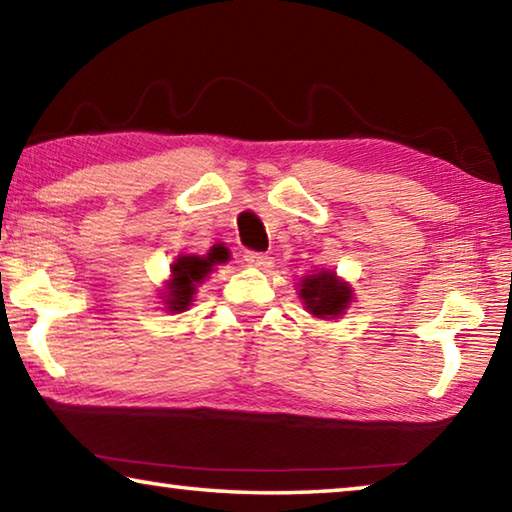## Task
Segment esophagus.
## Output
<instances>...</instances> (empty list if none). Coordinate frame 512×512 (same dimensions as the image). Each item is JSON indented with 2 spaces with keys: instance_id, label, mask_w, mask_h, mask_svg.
Listing matches in <instances>:
<instances>
[{
  "instance_id": "1",
  "label": "esophagus",
  "mask_w": 512,
  "mask_h": 512,
  "mask_svg": "<svg viewBox=\"0 0 512 512\" xmlns=\"http://www.w3.org/2000/svg\"><path fill=\"white\" fill-rule=\"evenodd\" d=\"M244 259L250 268H266L268 264H271V257H266L262 253H246Z\"/></svg>"
}]
</instances>
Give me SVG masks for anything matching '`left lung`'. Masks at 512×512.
<instances>
[{"label":"left lung","instance_id":"left-lung-1","mask_svg":"<svg viewBox=\"0 0 512 512\" xmlns=\"http://www.w3.org/2000/svg\"><path fill=\"white\" fill-rule=\"evenodd\" d=\"M298 298L314 318L336 320L350 309L354 289L350 282L336 275V271H314L298 282Z\"/></svg>","mask_w":512,"mask_h":512}]
</instances>
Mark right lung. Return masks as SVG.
<instances>
[{"instance_id":"add662e5","label":"right lung","mask_w":512,"mask_h":512,"mask_svg":"<svg viewBox=\"0 0 512 512\" xmlns=\"http://www.w3.org/2000/svg\"><path fill=\"white\" fill-rule=\"evenodd\" d=\"M230 259V250L223 244H216L205 255H178L171 264L169 280L164 282L160 293L162 305L171 314H183L192 307L198 284L210 275L216 266Z\"/></svg>"}]
</instances>
